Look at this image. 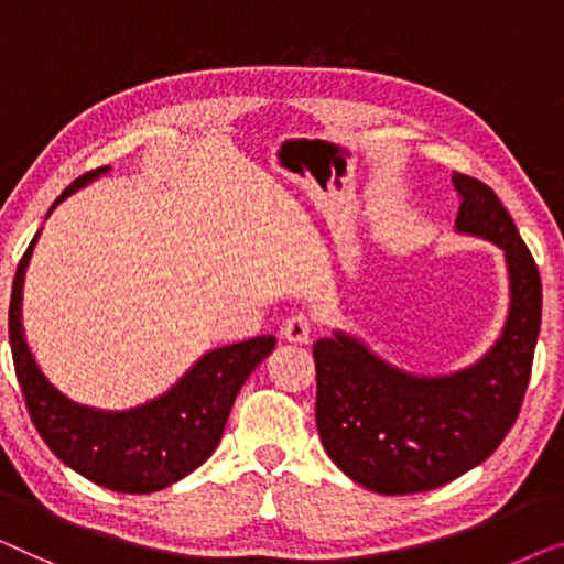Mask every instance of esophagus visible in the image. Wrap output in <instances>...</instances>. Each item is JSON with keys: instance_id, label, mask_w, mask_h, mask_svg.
<instances>
[{"instance_id": "obj_1", "label": "esophagus", "mask_w": 564, "mask_h": 564, "mask_svg": "<svg viewBox=\"0 0 564 564\" xmlns=\"http://www.w3.org/2000/svg\"><path fill=\"white\" fill-rule=\"evenodd\" d=\"M312 329H314V324L306 314H291L289 319L283 322L281 335L289 339V343H308V337H312Z\"/></svg>"}]
</instances>
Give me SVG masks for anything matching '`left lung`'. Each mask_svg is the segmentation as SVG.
I'll return each instance as SVG.
<instances>
[{
  "mask_svg": "<svg viewBox=\"0 0 564 564\" xmlns=\"http://www.w3.org/2000/svg\"><path fill=\"white\" fill-rule=\"evenodd\" d=\"M455 229L506 256L511 304L501 337L452 376H414L335 332L314 345L316 430L347 478L383 496L422 494L488 459L517 422L542 324V281L511 214L490 186L452 173Z\"/></svg>",
  "mask_w": 564,
  "mask_h": 564,
  "instance_id": "8db88e82",
  "label": "left lung"
}]
</instances>
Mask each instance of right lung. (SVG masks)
Masks as SVG:
<instances>
[{
	"instance_id": "right-lung-1",
	"label": "right lung",
	"mask_w": 564,
	"mask_h": 564,
	"mask_svg": "<svg viewBox=\"0 0 564 564\" xmlns=\"http://www.w3.org/2000/svg\"><path fill=\"white\" fill-rule=\"evenodd\" d=\"M107 171L109 165H101L76 178L53 202L51 212ZM37 235L20 260L10 299L14 372L35 430L55 457L101 488L153 494L173 486L217 449L237 393L250 372L273 352L275 337H252L202 355L176 386L142 406L101 411L70 401L37 368L22 332V283Z\"/></svg>"
}]
</instances>
